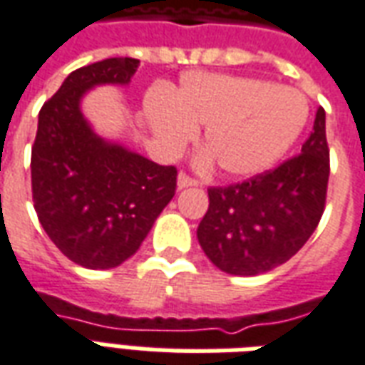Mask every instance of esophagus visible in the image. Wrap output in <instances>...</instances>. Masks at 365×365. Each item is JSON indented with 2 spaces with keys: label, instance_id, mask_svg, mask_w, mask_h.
<instances>
[{
  "label": "esophagus",
  "instance_id": "obj_1",
  "mask_svg": "<svg viewBox=\"0 0 365 365\" xmlns=\"http://www.w3.org/2000/svg\"><path fill=\"white\" fill-rule=\"evenodd\" d=\"M191 185H199V180L191 178V175L185 174V172H180V175H178V187L183 190V187H191Z\"/></svg>",
  "mask_w": 365,
  "mask_h": 365
}]
</instances>
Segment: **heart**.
<instances>
[{
  "label": "heart",
  "mask_w": 365,
  "mask_h": 365,
  "mask_svg": "<svg viewBox=\"0 0 365 365\" xmlns=\"http://www.w3.org/2000/svg\"><path fill=\"white\" fill-rule=\"evenodd\" d=\"M144 113L160 146L175 154L205 127V146L221 172L235 178L274 166L299 138L309 117L307 97L295 88L242 76L190 72L175 93L154 88Z\"/></svg>",
  "instance_id": "heart-1"
}]
</instances>
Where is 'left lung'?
<instances>
[{"mask_svg":"<svg viewBox=\"0 0 365 365\" xmlns=\"http://www.w3.org/2000/svg\"><path fill=\"white\" fill-rule=\"evenodd\" d=\"M330 154L324 109L319 107L301 154L274 170L227 187H209L199 222L207 258L232 275H258L303 248L324 213Z\"/></svg>","mask_w":365,"mask_h":365,"instance_id":"8db88e82","label":"left lung"}]
</instances>
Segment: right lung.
Listing matches in <instances>:
<instances>
[{
	"label": "right lung",
	"mask_w": 365,
	"mask_h": 365,
	"mask_svg": "<svg viewBox=\"0 0 365 365\" xmlns=\"http://www.w3.org/2000/svg\"><path fill=\"white\" fill-rule=\"evenodd\" d=\"M136 58L74 70L38 113L31 185L38 221L60 252L90 269L117 268L140 248L175 193L178 170L105 143L80 111L99 83H128Z\"/></svg>",
	"instance_id": "1"
}]
</instances>
